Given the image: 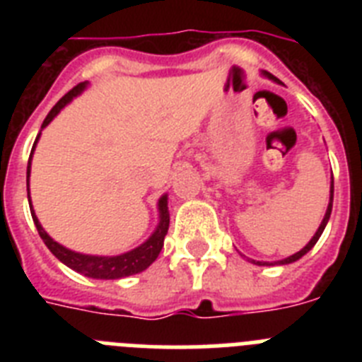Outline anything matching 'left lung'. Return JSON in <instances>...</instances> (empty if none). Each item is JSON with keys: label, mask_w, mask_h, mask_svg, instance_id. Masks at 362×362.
<instances>
[{"label": "left lung", "mask_w": 362, "mask_h": 362, "mask_svg": "<svg viewBox=\"0 0 362 362\" xmlns=\"http://www.w3.org/2000/svg\"><path fill=\"white\" fill-rule=\"evenodd\" d=\"M263 76H267V78L272 79V81L279 83V79H277L276 76H272L270 72H263ZM332 204H334V177H332V185H330V203H328V209H326V214H325V217H322V223H321V225H319L317 232H315V235H313V238L310 239L308 245H306L305 248H303V250L297 252V254L290 255V257H286V259H281V261H276V263H263V261H252V263L259 264V267H264V264H290V263H293V261H297V259L303 257V255H305V254H308V252L313 248V245H315V243L319 241V238H321V233H322V230H325L326 223H328V219H330Z\"/></svg>", "instance_id": "obj_1"}]
</instances>
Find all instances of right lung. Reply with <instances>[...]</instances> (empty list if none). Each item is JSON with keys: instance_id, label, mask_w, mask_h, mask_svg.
<instances>
[{"instance_id": "1", "label": "right lung", "mask_w": 362, "mask_h": 362, "mask_svg": "<svg viewBox=\"0 0 362 362\" xmlns=\"http://www.w3.org/2000/svg\"><path fill=\"white\" fill-rule=\"evenodd\" d=\"M85 88H86V83H79V85L74 86L72 90L66 92V94L63 95L56 105H54L52 110L49 112V116L45 117L41 129H45V127H47V124H49L50 121L59 114V112H62V108L65 107V105H69L76 95L81 94ZM40 134H37L34 146H32L30 158H28L27 177H30V159H32V153H34V148H36L37 139H40ZM28 204L32 206L30 190H28ZM158 206H159L158 228L153 230L152 235H150L143 245H139L137 248H134V250L121 255H86V254H79V252L69 250V248H65L63 245L54 241L49 233L45 232L43 226H41L40 221H37L36 214H34V209H30V214H32V219H34V225H36L37 228V233H40V238L43 239L47 248H49V250L52 252V254L56 255L63 264H66V267L72 268V270L79 272V274H83V276L92 277V279H121V277H129V276H134V274H139V272L146 270V268H148L156 259H158L159 252H161L163 248V243H165V235L166 232H168V225H170L168 197L163 196L161 199H159Z\"/></svg>"}]
</instances>
